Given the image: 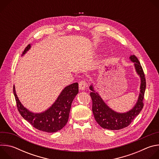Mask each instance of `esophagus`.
Wrapping results in <instances>:
<instances>
[{"label":"esophagus","mask_w":159,"mask_h":159,"mask_svg":"<svg viewBox=\"0 0 159 159\" xmlns=\"http://www.w3.org/2000/svg\"><path fill=\"white\" fill-rule=\"evenodd\" d=\"M79 89L80 90H84L85 89V87H86V82L85 81V80H81V81H80L79 82Z\"/></svg>","instance_id":"34e87169"}]
</instances>
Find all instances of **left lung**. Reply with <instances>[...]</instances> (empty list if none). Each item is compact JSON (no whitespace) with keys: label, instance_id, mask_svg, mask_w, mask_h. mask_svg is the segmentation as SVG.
Wrapping results in <instances>:
<instances>
[{"label":"left lung","instance_id":"1","mask_svg":"<svg viewBox=\"0 0 159 159\" xmlns=\"http://www.w3.org/2000/svg\"><path fill=\"white\" fill-rule=\"evenodd\" d=\"M130 60L134 63L135 70L140 77V93L138 101L133 107L126 112H118L111 109L102 100L93 85L89 87L91 92L90 96L93 101V112L97 123L103 128L111 130H118L127 127L134 118L137 116L143 107V100L146 89V80L141 64L134 55L129 57Z\"/></svg>","mask_w":159,"mask_h":159}]
</instances>
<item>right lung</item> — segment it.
Instances as JSON below:
<instances>
[{
  "mask_svg": "<svg viewBox=\"0 0 159 159\" xmlns=\"http://www.w3.org/2000/svg\"><path fill=\"white\" fill-rule=\"evenodd\" d=\"M30 48L31 44H28L22 56ZM78 85V83L76 82L65 87L52 106L47 110L40 113L32 112L23 106L17 96L14 85L13 93L17 109L22 118L38 130L54 133L62 129L67 123L72 102L79 93Z\"/></svg>",
  "mask_w": 159,
  "mask_h": 159,
  "instance_id": "right-lung-1",
  "label": "right lung"
}]
</instances>
